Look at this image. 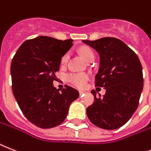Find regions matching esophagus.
<instances>
[{"label": "esophagus", "mask_w": 151, "mask_h": 151, "mask_svg": "<svg viewBox=\"0 0 151 151\" xmlns=\"http://www.w3.org/2000/svg\"><path fill=\"white\" fill-rule=\"evenodd\" d=\"M79 93H80V95L81 96V95H83V93H85V91H79Z\"/></svg>", "instance_id": "34e87169"}]
</instances>
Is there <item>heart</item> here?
Instances as JSON below:
<instances>
[{
  "label": "heart",
  "instance_id": "obj_1",
  "mask_svg": "<svg viewBox=\"0 0 151 151\" xmlns=\"http://www.w3.org/2000/svg\"><path fill=\"white\" fill-rule=\"evenodd\" d=\"M80 54L82 56V58L88 61L89 60L94 58V54H93V51L90 49V48L87 47H83L80 50ZM69 54L67 53L61 58V60H60V64L61 65H65L68 62V59H69ZM67 79L68 81H70L71 83H73V85L77 86V87H82L84 86L85 83L87 82V79H88V76L87 74L84 73H70L67 76Z\"/></svg>",
  "mask_w": 151,
  "mask_h": 151
}]
</instances>
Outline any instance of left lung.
I'll return each mask as SVG.
<instances>
[{
    "label": "left lung",
    "instance_id": "8db88e82",
    "mask_svg": "<svg viewBox=\"0 0 151 151\" xmlns=\"http://www.w3.org/2000/svg\"><path fill=\"white\" fill-rule=\"evenodd\" d=\"M93 48L100 57L96 74V86L106 90L103 97H97L87 108V115L93 124L106 130H115L124 125L136 111L144 79L140 60L122 40L102 37L96 40H82ZM101 97V94H99Z\"/></svg>",
    "mask_w": 151,
    "mask_h": 151
}]
</instances>
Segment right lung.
<instances>
[{
	"label": "right lung",
	"instance_id": "1",
	"mask_svg": "<svg viewBox=\"0 0 151 151\" xmlns=\"http://www.w3.org/2000/svg\"><path fill=\"white\" fill-rule=\"evenodd\" d=\"M73 40L39 36L23 43L11 65L12 91L18 106L30 122L40 128L60 124L79 92L65 85L59 91L53 85L61 58L73 46Z\"/></svg>",
	"mask_w": 151,
	"mask_h": 151
}]
</instances>
